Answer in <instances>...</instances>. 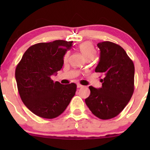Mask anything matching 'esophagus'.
Segmentation results:
<instances>
[{
	"instance_id": "esophagus-1",
	"label": "esophagus",
	"mask_w": 150,
	"mask_h": 150,
	"mask_svg": "<svg viewBox=\"0 0 150 150\" xmlns=\"http://www.w3.org/2000/svg\"><path fill=\"white\" fill-rule=\"evenodd\" d=\"M77 88H81V87H83V85H80V84H77Z\"/></svg>"
}]
</instances>
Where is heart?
<instances>
[{
	"mask_svg": "<svg viewBox=\"0 0 150 150\" xmlns=\"http://www.w3.org/2000/svg\"><path fill=\"white\" fill-rule=\"evenodd\" d=\"M79 49H80V52L83 55L85 59H92L95 56L96 53H97L96 49H94V46L92 45V43L88 42L81 44L79 46ZM70 55V52L69 51H68L65 53L64 56H63V62L64 63H67L68 61Z\"/></svg>",
	"mask_w": 150,
	"mask_h": 150,
	"instance_id": "1",
	"label": "heart"
}]
</instances>
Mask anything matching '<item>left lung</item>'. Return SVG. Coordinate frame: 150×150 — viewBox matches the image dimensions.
I'll use <instances>...</instances> for the list:
<instances>
[{
    "label": "left lung",
    "instance_id": "1",
    "mask_svg": "<svg viewBox=\"0 0 150 150\" xmlns=\"http://www.w3.org/2000/svg\"><path fill=\"white\" fill-rule=\"evenodd\" d=\"M100 60L95 69L102 73V87L89 86L90 94L85 103L92 113L103 120L111 119L124 109L134 92L135 67L121 46L111 42L97 44Z\"/></svg>",
    "mask_w": 150,
    "mask_h": 150
}]
</instances>
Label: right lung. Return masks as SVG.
<instances>
[{
    "label": "right lung",
    "instance_id": "right-lung-1",
    "mask_svg": "<svg viewBox=\"0 0 150 150\" xmlns=\"http://www.w3.org/2000/svg\"><path fill=\"white\" fill-rule=\"evenodd\" d=\"M73 42L56 40L31 46L15 69L22 102L37 116L54 118L65 111L75 94V83L62 85L51 77L62 68L63 56Z\"/></svg>",
    "mask_w": 150,
    "mask_h": 150
}]
</instances>
